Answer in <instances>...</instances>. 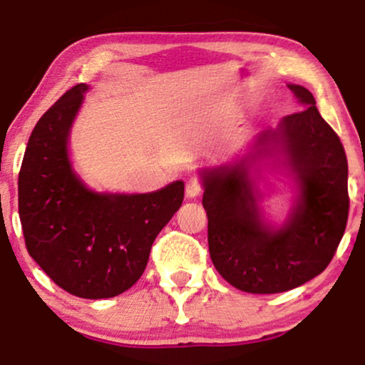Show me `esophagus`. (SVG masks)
<instances>
[{
  "instance_id": "esophagus-1",
  "label": "esophagus",
  "mask_w": 365,
  "mask_h": 365,
  "mask_svg": "<svg viewBox=\"0 0 365 365\" xmlns=\"http://www.w3.org/2000/svg\"><path fill=\"white\" fill-rule=\"evenodd\" d=\"M202 192V182H200L197 177H190L187 180L185 183V194L187 197H190V199H194Z\"/></svg>"
}]
</instances>
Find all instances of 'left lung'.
Segmentation results:
<instances>
[{
  "mask_svg": "<svg viewBox=\"0 0 365 365\" xmlns=\"http://www.w3.org/2000/svg\"><path fill=\"white\" fill-rule=\"evenodd\" d=\"M288 87L302 111L259 133L254 153L235 165L200 173L211 261L242 292H288L321 274L349 220V165L340 137L322 120L311 92ZM259 157L282 160L299 188L291 216L278 229L262 220L257 206L250 165Z\"/></svg>",
  "mask_w": 365,
  "mask_h": 365,
  "instance_id": "left-lung-1",
  "label": "left lung"
}]
</instances>
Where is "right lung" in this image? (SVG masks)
<instances>
[{
	"label": "right lung",
	"mask_w": 365,
	"mask_h": 365,
	"mask_svg": "<svg viewBox=\"0 0 365 365\" xmlns=\"http://www.w3.org/2000/svg\"><path fill=\"white\" fill-rule=\"evenodd\" d=\"M86 83L37 121L19 173L25 247L58 287L81 299H111L144 273L158 233L183 202L182 180L149 194H98L75 175L68 135Z\"/></svg>",
	"instance_id": "1"
}]
</instances>
